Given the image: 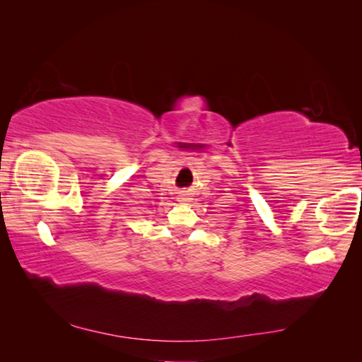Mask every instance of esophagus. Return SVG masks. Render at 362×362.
<instances>
[{
  "mask_svg": "<svg viewBox=\"0 0 362 362\" xmlns=\"http://www.w3.org/2000/svg\"><path fill=\"white\" fill-rule=\"evenodd\" d=\"M189 198H188V193H182L180 194V201H188Z\"/></svg>",
  "mask_w": 362,
  "mask_h": 362,
  "instance_id": "1",
  "label": "esophagus"
}]
</instances>
